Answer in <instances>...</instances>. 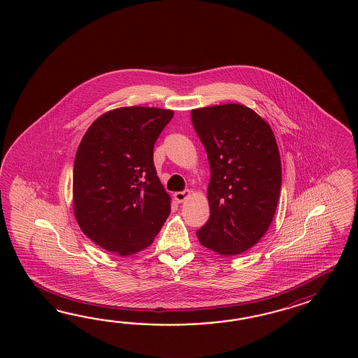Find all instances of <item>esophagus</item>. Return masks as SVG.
Returning <instances> with one entry per match:
<instances>
[{"label":"esophagus","instance_id":"esophagus-1","mask_svg":"<svg viewBox=\"0 0 358 358\" xmlns=\"http://www.w3.org/2000/svg\"><path fill=\"white\" fill-rule=\"evenodd\" d=\"M190 195H192V192H190V190L177 192V193L174 194V199H176L178 203H181V202H184L185 199H187Z\"/></svg>","mask_w":358,"mask_h":358}]
</instances>
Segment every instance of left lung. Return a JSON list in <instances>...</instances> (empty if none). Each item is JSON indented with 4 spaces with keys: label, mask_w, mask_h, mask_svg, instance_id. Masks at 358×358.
I'll list each match as a JSON object with an SVG mask.
<instances>
[{
    "label": "left lung",
    "mask_w": 358,
    "mask_h": 358,
    "mask_svg": "<svg viewBox=\"0 0 358 358\" xmlns=\"http://www.w3.org/2000/svg\"><path fill=\"white\" fill-rule=\"evenodd\" d=\"M211 177L210 217L199 243L222 256L252 248L271 226L281 192V157L271 126L238 103L192 110Z\"/></svg>",
    "instance_id": "1"
}]
</instances>
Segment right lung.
Instances as JSON below:
<instances>
[{"label": "right lung", "instance_id": "right-lung-1", "mask_svg": "<svg viewBox=\"0 0 358 358\" xmlns=\"http://www.w3.org/2000/svg\"><path fill=\"white\" fill-rule=\"evenodd\" d=\"M172 110H110L87 129L73 166V211L92 241L120 256L150 247L171 214L153 165V145Z\"/></svg>", "mask_w": 358, "mask_h": 358}]
</instances>
